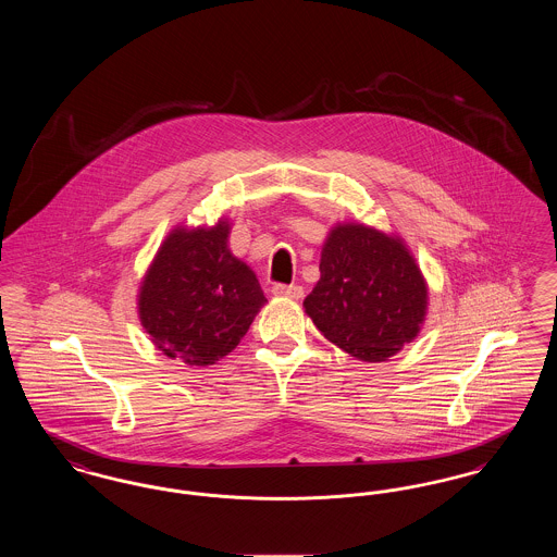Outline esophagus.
Instances as JSON below:
<instances>
[{"instance_id": "34e87169", "label": "esophagus", "mask_w": 557, "mask_h": 557, "mask_svg": "<svg viewBox=\"0 0 557 557\" xmlns=\"http://www.w3.org/2000/svg\"><path fill=\"white\" fill-rule=\"evenodd\" d=\"M273 294L275 296H282V298H294V300H298V298H302V294H305V290H302V286H298V284H275L273 286Z\"/></svg>"}]
</instances>
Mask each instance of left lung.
I'll list each match as a JSON object with an SVG mask.
<instances>
[{
  "label": "left lung",
  "instance_id": "obj_1",
  "mask_svg": "<svg viewBox=\"0 0 557 557\" xmlns=\"http://www.w3.org/2000/svg\"><path fill=\"white\" fill-rule=\"evenodd\" d=\"M319 271L302 305L330 343L377 363L418 336L428 290L400 239L338 225L323 244Z\"/></svg>",
  "mask_w": 557,
  "mask_h": 557
}]
</instances>
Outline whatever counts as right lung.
Returning a JSON list of instances; mask_svg holds the SVG:
<instances>
[{"label":"right lung","mask_w":557,"mask_h":557,"mask_svg":"<svg viewBox=\"0 0 557 557\" xmlns=\"http://www.w3.org/2000/svg\"><path fill=\"white\" fill-rule=\"evenodd\" d=\"M225 221L175 230L139 292V319L152 343L187 366H212L238 346L267 302L252 269L227 248Z\"/></svg>","instance_id":"1"}]
</instances>
